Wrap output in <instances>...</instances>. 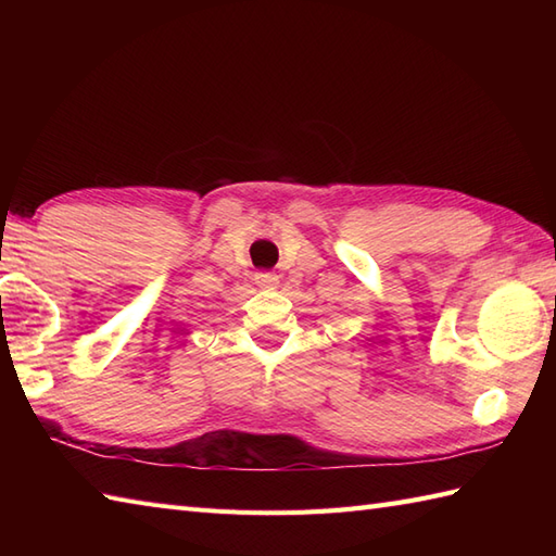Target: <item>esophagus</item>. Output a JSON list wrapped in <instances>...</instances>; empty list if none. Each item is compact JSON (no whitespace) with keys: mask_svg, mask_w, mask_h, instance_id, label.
<instances>
[{"mask_svg":"<svg viewBox=\"0 0 556 556\" xmlns=\"http://www.w3.org/2000/svg\"><path fill=\"white\" fill-rule=\"evenodd\" d=\"M255 285L260 289H275L279 285V277L275 275V271H257L255 275Z\"/></svg>","mask_w":556,"mask_h":556,"instance_id":"obj_1","label":"esophagus"}]
</instances>
